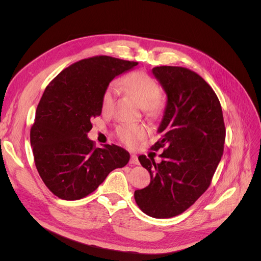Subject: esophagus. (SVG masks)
<instances>
[{"mask_svg":"<svg viewBox=\"0 0 261 261\" xmlns=\"http://www.w3.org/2000/svg\"><path fill=\"white\" fill-rule=\"evenodd\" d=\"M129 163H130V164H134V165H138V164H139L138 158H137V155H136V154H132V155H130Z\"/></svg>","mask_w":261,"mask_h":261,"instance_id":"obj_1","label":"esophagus"}]
</instances>
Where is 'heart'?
I'll list each match as a JSON object with an SVG mask.
<instances>
[{
  "mask_svg": "<svg viewBox=\"0 0 261 261\" xmlns=\"http://www.w3.org/2000/svg\"><path fill=\"white\" fill-rule=\"evenodd\" d=\"M121 87L125 92L137 101V103L144 108L149 116L159 115L163 101L159 93V86L151 76L143 72H135L124 77L121 81ZM114 100V88L108 87L102 94L101 109L108 113L112 108ZM147 135V128L143 125L129 124L123 125L117 129V136L121 141L127 146H135L139 140L144 139Z\"/></svg>",
  "mask_w": 261,
  "mask_h": 261,
  "instance_id": "heart-1",
  "label": "heart"
}]
</instances>
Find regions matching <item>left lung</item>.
<instances>
[{
  "label": "left lung",
  "instance_id": "left-lung-1",
  "mask_svg": "<svg viewBox=\"0 0 261 261\" xmlns=\"http://www.w3.org/2000/svg\"><path fill=\"white\" fill-rule=\"evenodd\" d=\"M152 74L167 93V106L151 147L162 161L139 155L150 173V184L135 191L141 211L156 219L188 209L207 191L223 154L225 126L216 92L202 77L178 66H158Z\"/></svg>",
  "mask_w": 261,
  "mask_h": 261
}]
</instances>
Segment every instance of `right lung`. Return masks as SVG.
I'll use <instances>...</instances> for the list:
<instances>
[{"label": "right lung", "instance_id": "add662e5", "mask_svg": "<svg viewBox=\"0 0 261 261\" xmlns=\"http://www.w3.org/2000/svg\"><path fill=\"white\" fill-rule=\"evenodd\" d=\"M137 62L93 57L68 66L46 87L30 129L35 164L50 191L64 200L88 196L129 153L115 145L94 147L87 137L101 114L102 94L114 78Z\"/></svg>", "mask_w": 261, "mask_h": 261}]
</instances>
